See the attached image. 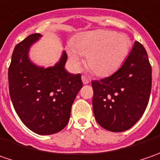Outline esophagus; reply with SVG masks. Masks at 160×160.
Here are the masks:
<instances>
[{"label": "esophagus", "instance_id": "esophagus-1", "mask_svg": "<svg viewBox=\"0 0 160 160\" xmlns=\"http://www.w3.org/2000/svg\"><path fill=\"white\" fill-rule=\"evenodd\" d=\"M82 81H83V83H84V84H87V83L90 82L89 79L86 77H84V76H82Z\"/></svg>", "mask_w": 160, "mask_h": 160}]
</instances>
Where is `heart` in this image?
<instances>
[{
	"instance_id": "heart-1",
	"label": "heart",
	"mask_w": 160,
	"mask_h": 160,
	"mask_svg": "<svg viewBox=\"0 0 160 160\" xmlns=\"http://www.w3.org/2000/svg\"><path fill=\"white\" fill-rule=\"evenodd\" d=\"M68 50L72 64L78 67L80 55L85 56V66L93 74L105 77L116 71L127 57L131 40L126 34L108 30H94L80 34L72 42Z\"/></svg>"
}]
</instances>
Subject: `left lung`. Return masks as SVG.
Here are the masks:
<instances>
[{
    "label": "left lung",
    "mask_w": 160,
    "mask_h": 160,
    "mask_svg": "<svg viewBox=\"0 0 160 160\" xmlns=\"http://www.w3.org/2000/svg\"><path fill=\"white\" fill-rule=\"evenodd\" d=\"M151 79L148 54L136 41L118 70L109 77L92 81V108L98 124L114 132L131 128L149 103Z\"/></svg>",
    "instance_id": "obj_1"
}]
</instances>
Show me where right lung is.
<instances>
[{"label": "right lung", "mask_w": 160, "mask_h": 160, "mask_svg": "<svg viewBox=\"0 0 160 160\" xmlns=\"http://www.w3.org/2000/svg\"><path fill=\"white\" fill-rule=\"evenodd\" d=\"M39 37L40 34H30L15 46L8 72L9 95L25 126L38 134H53L68 125L83 83L80 74L64 68L66 52L52 68H38L30 62L29 47Z\"/></svg>", "instance_id": "1"}]
</instances>
